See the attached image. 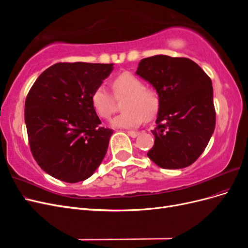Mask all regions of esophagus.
Segmentation results:
<instances>
[{
    "instance_id": "34e87169",
    "label": "esophagus",
    "mask_w": 248,
    "mask_h": 248,
    "mask_svg": "<svg viewBox=\"0 0 248 248\" xmlns=\"http://www.w3.org/2000/svg\"><path fill=\"white\" fill-rule=\"evenodd\" d=\"M127 133H128L131 138H137V137L139 136V134H140V132L133 131V130H128V131H127Z\"/></svg>"
}]
</instances>
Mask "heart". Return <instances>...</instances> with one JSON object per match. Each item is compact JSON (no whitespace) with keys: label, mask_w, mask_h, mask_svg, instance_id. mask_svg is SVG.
I'll use <instances>...</instances> for the list:
<instances>
[{"label":"heart","mask_w":248,"mask_h":248,"mask_svg":"<svg viewBox=\"0 0 248 248\" xmlns=\"http://www.w3.org/2000/svg\"><path fill=\"white\" fill-rule=\"evenodd\" d=\"M111 91L116 98L124 97L122 112L112 125L117 127L138 126L142 119L151 120L159 109L160 99L156 90L152 87L144 86V82L129 71L117 74L110 81ZM108 89L100 85L92 94V104L98 116L108 120L116 111V100Z\"/></svg>","instance_id":"b5f03b06"}]
</instances>
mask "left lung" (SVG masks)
<instances>
[{
	"label": "left lung",
	"mask_w": 248,
	"mask_h": 248,
	"mask_svg": "<svg viewBox=\"0 0 248 248\" xmlns=\"http://www.w3.org/2000/svg\"><path fill=\"white\" fill-rule=\"evenodd\" d=\"M137 74L156 89L160 99L148 157L162 169L191 166L215 129L211 78L190 59L164 55L142 59Z\"/></svg>",
	"instance_id": "1"
}]
</instances>
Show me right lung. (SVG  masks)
Masks as SVG:
<instances>
[{
    "label": "right lung",
    "mask_w": 248,
    "mask_h": 248,
    "mask_svg": "<svg viewBox=\"0 0 248 248\" xmlns=\"http://www.w3.org/2000/svg\"><path fill=\"white\" fill-rule=\"evenodd\" d=\"M112 64L57 63L33 84L25 103L29 145L38 166L67 183L93 175L114 130L101 127L92 94Z\"/></svg>",
    "instance_id": "right-lung-1"
}]
</instances>
